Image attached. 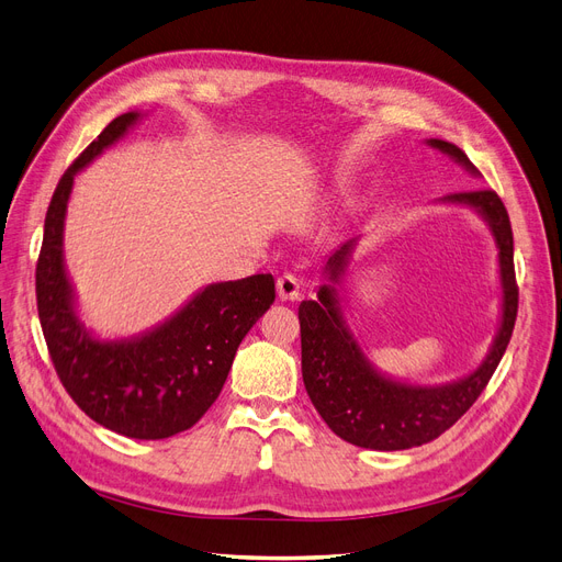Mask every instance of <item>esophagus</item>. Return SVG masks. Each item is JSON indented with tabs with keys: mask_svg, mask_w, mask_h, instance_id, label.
<instances>
[{
	"mask_svg": "<svg viewBox=\"0 0 562 562\" xmlns=\"http://www.w3.org/2000/svg\"><path fill=\"white\" fill-rule=\"evenodd\" d=\"M278 296L282 301H299L301 296V280L292 273H284L278 278Z\"/></svg>",
	"mask_w": 562,
	"mask_h": 562,
	"instance_id": "1",
	"label": "esophagus"
}]
</instances>
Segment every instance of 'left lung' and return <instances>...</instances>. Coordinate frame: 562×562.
Returning <instances> with one entry per match:
<instances>
[{
  "label": "left lung",
  "mask_w": 562,
  "mask_h": 562,
  "mask_svg": "<svg viewBox=\"0 0 562 562\" xmlns=\"http://www.w3.org/2000/svg\"><path fill=\"white\" fill-rule=\"evenodd\" d=\"M430 148L445 153L472 176H480L468 155L449 140L428 138ZM472 207L493 234L501 270V324L488 355L468 375L447 384H409L378 370L345 319L340 282L359 238L347 240L324 263L326 282L317 301L299 305L301 370L310 401L338 438L375 451L422 447L451 428L480 398L509 345L518 289L514 278V238L505 205L493 190L459 192L440 199Z\"/></svg>",
  "instance_id": "left-lung-1"
}]
</instances>
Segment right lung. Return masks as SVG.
<instances>
[{
    "label": "right lung",
    "instance_id": "1",
    "mask_svg": "<svg viewBox=\"0 0 562 562\" xmlns=\"http://www.w3.org/2000/svg\"><path fill=\"white\" fill-rule=\"evenodd\" d=\"M140 120L117 115L57 182L36 263V305L53 366L76 405L134 440L192 428L211 407L247 330L276 301L270 273L213 282L171 317L132 338H99L82 324L65 266V220L76 176Z\"/></svg>",
    "mask_w": 562,
    "mask_h": 562
}]
</instances>
